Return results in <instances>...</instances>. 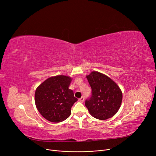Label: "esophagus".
Here are the masks:
<instances>
[{"label":"esophagus","mask_w":156,"mask_h":156,"mask_svg":"<svg viewBox=\"0 0 156 156\" xmlns=\"http://www.w3.org/2000/svg\"><path fill=\"white\" fill-rule=\"evenodd\" d=\"M84 100H85V98L83 97H81V98H80V99H78L79 102H83Z\"/></svg>","instance_id":"obj_1"}]
</instances>
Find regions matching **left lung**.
<instances>
[{"mask_svg":"<svg viewBox=\"0 0 156 156\" xmlns=\"http://www.w3.org/2000/svg\"><path fill=\"white\" fill-rule=\"evenodd\" d=\"M87 78L92 88V95L85 106L94 118L105 120L114 116L120 108L122 94L119 86L108 76L92 71Z\"/></svg>","mask_w":156,"mask_h":156,"instance_id":"8db88e82","label":"left lung"}]
</instances>
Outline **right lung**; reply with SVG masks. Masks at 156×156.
Returning a JSON list of instances; mask_svg holds the SVG:
<instances>
[{
  "label": "right lung",
  "instance_id": "obj_1",
  "mask_svg": "<svg viewBox=\"0 0 156 156\" xmlns=\"http://www.w3.org/2000/svg\"><path fill=\"white\" fill-rule=\"evenodd\" d=\"M72 78L57 75L48 78L36 89L35 102L38 112L47 120L59 122L66 119L78 99L69 89Z\"/></svg>",
  "mask_w": 156,
  "mask_h": 156
}]
</instances>
